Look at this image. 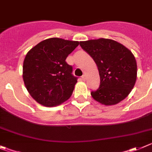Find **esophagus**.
Masks as SVG:
<instances>
[{"label": "esophagus", "mask_w": 152, "mask_h": 152, "mask_svg": "<svg viewBox=\"0 0 152 152\" xmlns=\"http://www.w3.org/2000/svg\"><path fill=\"white\" fill-rule=\"evenodd\" d=\"M81 78H82V80H86V75H83V76L81 77Z\"/></svg>", "instance_id": "34e87169"}]
</instances>
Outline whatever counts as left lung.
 I'll return each mask as SVG.
<instances>
[{
  "mask_svg": "<svg viewBox=\"0 0 152 152\" xmlns=\"http://www.w3.org/2000/svg\"><path fill=\"white\" fill-rule=\"evenodd\" d=\"M80 46L95 61L100 77L99 89L91 92L102 105H116L131 92L136 80L134 56L121 44L111 39L80 41Z\"/></svg>",
  "mask_w": 152,
  "mask_h": 152,
  "instance_id": "left-lung-1",
  "label": "left lung"
}]
</instances>
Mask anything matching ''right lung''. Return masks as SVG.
<instances>
[{"label":"right lung","mask_w":152,"mask_h":152,"mask_svg":"<svg viewBox=\"0 0 152 152\" xmlns=\"http://www.w3.org/2000/svg\"><path fill=\"white\" fill-rule=\"evenodd\" d=\"M78 45V41L52 37L26 54L22 77L29 94L38 103L53 107L70 98L77 77L65 59Z\"/></svg>","instance_id":"add662e5"}]
</instances>
